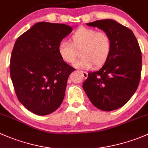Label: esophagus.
<instances>
[{
  "label": "esophagus",
  "mask_w": 148,
  "mask_h": 148,
  "mask_svg": "<svg viewBox=\"0 0 148 148\" xmlns=\"http://www.w3.org/2000/svg\"><path fill=\"white\" fill-rule=\"evenodd\" d=\"M80 73H81L82 75H83V77L84 78H87L88 77V73L85 72V71H80Z\"/></svg>",
  "instance_id": "34e87169"
}]
</instances>
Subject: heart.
<instances>
[{
    "mask_svg": "<svg viewBox=\"0 0 148 148\" xmlns=\"http://www.w3.org/2000/svg\"><path fill=\"white\" fill-rule=\"evenodd\" d=\"M58 53L65 63L75 61L77 51H80V59L74 64L80 69H88L95 65L100 67L107 61L111 52V40L104 32H97L92 28L81 27L71 36L70 42L63 40L58 45Z\"/></svg>",
    "mask_w": 148,
    "mask_h": 148,
    "instance_id": "1",
    "label": "heart"
}]
</instances>
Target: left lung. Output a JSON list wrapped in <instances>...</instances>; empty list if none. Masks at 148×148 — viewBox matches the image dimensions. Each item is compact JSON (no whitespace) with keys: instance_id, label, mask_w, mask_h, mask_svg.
Returning a JSON list of instances; mask_svg holds the SVG:
<instances>
[{"instance_id":"left-lung-1","label":"left lung","mask_w":148,"mask_h":148,"mask_svg":"<svg viewBox=\"0 0 148 148\" xmlns=\"http://www.w3.org/2000/svg\"><path fill=\"white\" fill-rule=\"evenodd\" d=\"M86 25L97 27L108 35L111 52L98 71L88 74L83 90L98 109H118L130 100L139 85L142 70L139 44L130 29L114 20H98Z\"/></svg>"}]
</instances>
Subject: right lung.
I'll return each instance as SVG.
<instances>
[{"label": "right lung", "instance_id": "1", "mask_svg": "<svg viewBox=\"0 0 148 148\" xmlns=\"http://www.w3.org/2000/svg\"><path fill=\"white\" fill-rule=\"evenodd\" d=\"M72 30L65 24L37 23L15 42L10 77L18 100L36 115L51 114L63 102L68 78L75 69L61 60L57 49Z\"/></svg>", "mask_w": 148, "mask_h": 148}]
</instances>
